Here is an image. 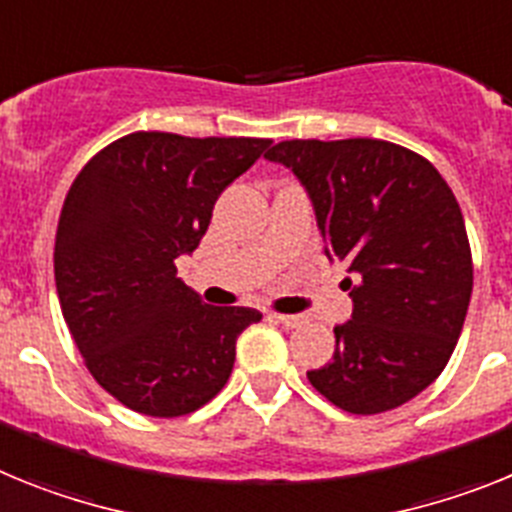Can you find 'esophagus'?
I'll use <instances>...</instances> for the list:
<instances>
[{
  "label": "esophagus",
  "mask_w": 512,
  "mask_h": 512,
  "mask_svg": "<svg viewBox=\"0 0 512 512\" xmlns=\"http://www.w3.org/2000/svg\"><path fill=\"white\" fill-rule=\"evenodd\" d=\"M270 319H275V322H281L283 327H291V330H293V327H301V324L306 322V319L301 317V314H275V311H273V314H270Z\"/></svg>",
  "instance_id": "34e87169"
}]
</instances>
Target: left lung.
I'll use <instances>...</instances> for the list:
<instances>
[{"instance_id": "8db88e82", "label": "left lung", "mask_w": 512, "mask_h": 512, "mask_svg": "<svg viewBox=\"0 0 512 512\" xmlns=\"http://www.w3.org/2000/svg\"><path fill=\"white\" fill-rule=\"evenodd\" d=\"M306 185L327 260H345L353 319L311 386L353 415L402 407L433 384L464 327L474 283L459 201L417 151L381 139H291L265 154Z\"/></svg>"}]
</instances>
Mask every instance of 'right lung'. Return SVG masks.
Returning a JSON list of instances; mask_svg holds the SVG:
<instances>
[{"mask_svg": "<svg viewBox=\"0 0 512 512\" xmlns=\"http://www.w3.org/2000/svg\"><path fill=\"white\" fill-rule=\"evenodd\" d=\"M270 139L133 131L71 182L56 229L61 314L87 371L128 410L182 417L211 402L234 368L237 337L262 314L208 306L177 278L213 203Z\"/></svg>", "mask_w": 512, "mask_h": 512, "instance_id": "obj_1", "label": "right lung"}]
</instances>
